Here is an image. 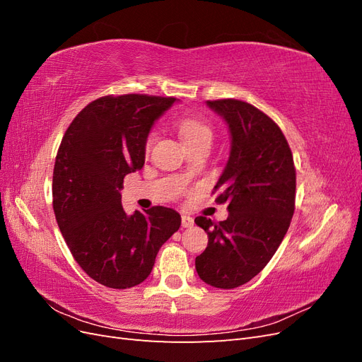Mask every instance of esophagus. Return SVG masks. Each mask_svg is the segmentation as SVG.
<instances>
[{"instance_id":"1","label":"esophagus","mask_w":362,"mask_h":362,"mask_svg":"<svg viewBox=\"0 0 362 362\" xmlns=\"http://www.w3.org/2000/svg\"><path fill=\"white\" fill-rule=\"evenodd\" d=\"M193 218L190 217V216H185V214H182L181 216V225H182V228H190V226H193Z\"/></svg>"}]
</instances>
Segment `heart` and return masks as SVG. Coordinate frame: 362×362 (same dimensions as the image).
<instances>
[{
    "label": "heart",
    "instance_id": "b5f03b06",
    "mask_svg": "<svg viewBox=\"0 0 362 362\" xmlns=\"http://www.w3.org/2000/svg\"><path fill=\"white\" fill-rule=\"evenodd\" d=\"M177 128L187 146L202 144V141H208V144H211L213 131H211L210 125H206L204 120H201L198 117L190 116V115H182L177 119ZM156 137H157V134L154 133V131L148 134L146 141H145L146 152L152 148V145H154Z\"/></svg>",
    "mask_w": 362,
    "mask_h": 362
}]
</instances>
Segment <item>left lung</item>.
I'll use <instances>...</instances> for the list:
<instances>
[{
  "label": "left lung",
  "mask_w": 362,
  "mask_h": 362,
  "mask_svg": "<svg viewBox=\"0 0 362 362\" xmlns=\"http://www.w3.org/2000/svg\"><path fill=\"white\" fill-rule=\"evenodd\" d=\"M231 133V154L214 185L216 202H228L229 216L216 223L194 222L208 234V246L194 266L199 278L216 288H235L267 266L286 237L296 201L291 149L275 120L245 101L214 100Z\"/></svg>",
  "instance_id": "obj_1"
}]
</instances>
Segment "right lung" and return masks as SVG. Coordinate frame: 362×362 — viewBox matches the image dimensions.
<instances>
[{
  "label": "right lung",
  "mask_w": 362,
  "mask_h": 362,
  "mask_svg": "<svg viewBox=\"0 0 362 362\" xmlns=\"http://www.w3.org/2000/svg\"><path fill=\"white\" fill-rule=\"evenodd\" d=\"M173 96L107 95L87 104L64 133L52 173V208L72 257L93 281L131 288L154 267L181 216L166 206L128 216L125 175L145 163V141Z\"/></svg>",
  "instance_id": "1"
}]
</instances>
